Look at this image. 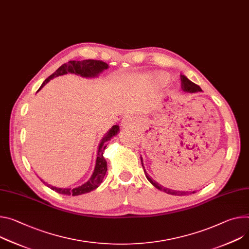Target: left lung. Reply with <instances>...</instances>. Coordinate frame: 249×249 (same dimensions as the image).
Listing matches in <instances>:
<instances>
[{
  "mask_svg": "<svg viewBox=\"0 0 249 249\" xmlns=\"http://www.w3.org/2000/svg\"><path fill=\"white\" fill-rule=\"evenodd\" d=\"M180 81H182V83H180V86H182V89L184 90V91L186 92H189V93H194V92H198V91H201V88L196 85V83L192 82L190 79H188L185 75H180ZM142 166H143V161H142ZM146 173V172H145ZM146 178H148L149 182L155 187L157 188L158 190L160 191H163L167 194H170V195H174V196H185V195H189L191 194L190 192H179V191H173V190H170L168 188H164L163 186L159 185L158 183H156L155 180L149 177V175L146 173ZM193 193H196V192H193Z\"/></svg>",
  "mask_w": 249,
  "mask_h": 249,
  "instance_id": "8db88e82",
  "label": "left lung"
}]
</instances>
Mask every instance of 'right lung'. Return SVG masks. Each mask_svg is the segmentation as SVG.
I'll list each match as a JSON object with an SVG mask.
<instances>
[{"label": "right lung", "mask_w": 249, "mask_h": 249, "mask_svg": "<svg viewBox=\"0 0 249 249\" xmlns=\"http://www.w3.org/2000/svg\"><path fill=\"white\" fill-rule=\"evenodd\" d=\"M106 69H108V64L102 60H95V59H85V60H81V61L71 60L67 63L62 64L59 69H57L52 75H50L46 80H44V82L41 84L39 89L43 85H46V83H48L53 77L66 74L67 72L79 74L80 76H83V77H94L99 72L103 71ZM118 131H119V126L114 125L109 130L106 136L102 139V141L99 145V149H98V157L96 160V166H95L93 175L85 184H83L82 186H79L77 188H74V189H61V188L53 187L51 185H48V187H50L53 191H55L58 194L66 195V196H79L82 194L91 192V191L95 190L96 188H98L99 185L102 183V180H103L104 176L107 171V163L103 157V151L106 148V142L109 141L110 138H112L113 136H115ZM41 182L43 184H46L42 179H41Z\"/></svg>", "instance_id": "right-lung-1"}]
</instances>
